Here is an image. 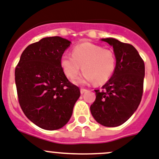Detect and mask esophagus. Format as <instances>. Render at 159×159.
I'll return each instance as SVG.
<instances>
[{
    "label": "esophagus",
    "mask_w": 159,
    "mask_h": 159,
    "mask_svg": "<svg viewBox=\"0 0 159 159\" xmlns=\"http://www.w3.org/2000/svg\"><path fill=\"white\" fill-rule=\"evenodd\" d=\"M86 91H87V89H83V88L81 89V94H83V93H85Z\"/></svg>",
    "instance_id": "obj_1"
}]
</instances>
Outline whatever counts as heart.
<instances>
[{
    "label": "heart",
    "instance_id": "1",
    "mask_svg": "<svg viewBox=\"0 0 159 159\" xmlns=\"http://www.w3.org/2000/svg\"><path fill=\"white\" fill-rule=\"evenodd\" d=\"M60 65L66 76L70 79L76 78L82 66L84 73L75 80L77 84L95 81L96 84H101L113 75L116 67V56L112 49L84 42L73 48L72 56H62Z\"/></svg>",
    "mask_w": 159,
    "mask_h": 159
}]
</instances>
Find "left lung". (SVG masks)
<instances>
[{
	"instance_id": "8db88e82",
	"label": "left lung",
	"mask_w": 159,
	"mask_h": 159,
	"mask_svg": "<svg viewBox=\"0 0 159 159\" xmlns=\"http://www.w3.org/2000/svg\"><path fill=\"white\" fill-rule=\"evenodd\" d=\"M102 41L113 46L116 67L102 89L95 90L96 97L90 111L98 123L116 127L133 115L141 101L144 62L132 44L115 38H103Z\"/></svg>"
}]
</instances>
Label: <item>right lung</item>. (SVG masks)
Here are the masks:
<instances>
[{
    "label": "right lung",
    "instance_id": "right-lung-1",
    "mask_svg": "<svg viewBox=\"0 0 159 159\" xmlns=\"http://www.w3.org/2000/svg\"><path fill=\"white\" fill-rule=\"evenodd\" d=\"M70 43L57 36L42 38L25 48L16 67L19 105L28 119L43 129L64 126L81 95L60 65Z\"/></svg>",
    "mask_w": 159,
    "mask_h": 159
}]
</instances>
